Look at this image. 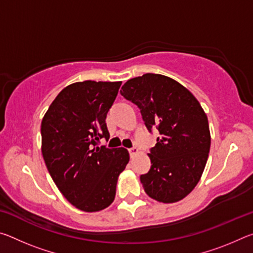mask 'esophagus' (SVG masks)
Segmentation results:
<instances>
[{
    "label": "esophagus",
    "instance_id": "esophagus-1",
    "mask_svg": "<svg viewBox=\"0 0 253 253\" xmlns=\"http://www.w3.org/2000/svg\"><path fill=\"white\" fill-rule=\"evenodd\" d=\"M128 152H129V155L130 156H134L135 154L138 153V148H137V147H131V148L128 149Z\"/></svg>",
    "mask_w": 253,
    "mask_h": 253
}]
</instances>
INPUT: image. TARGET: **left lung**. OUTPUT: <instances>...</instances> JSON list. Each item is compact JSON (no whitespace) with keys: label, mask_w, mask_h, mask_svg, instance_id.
I'll use <instances>...</instances> for the list:
<instances>
[{"label":"left lung","mask_w":253,"mask_h":253,"mask_svg":"<svg viewBox=\"0 0 253 253\" xmlns=\"http://www.w3.org/2000/svg\"><path fill=\"white\" fill-rule=\"evenodd\" d=\"M121 93L138 107L149 132L160 131L148 154L151 169L140 175L145 192L163 203L184 199L202 176L211 145L200 102L177 81L157 74L128 80Z\"/></svg>","instance_id":"1"}]
</instances>
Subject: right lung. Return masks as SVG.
<instances>
[{"instance_id": "add662e5", "label": "right lung", "mask_w": 253, "mask_h": 253, "mask_svg": "<svg viewBox=\"0 0 253 253\" xmlns=\"http://www.w3.org/2000/svg\"><path fill=\"white\" fill-rule=\"evenodd\" d=\"M122 81L85 80L68 85L55 97L41 123L42 155L62 195L84 212L113 203L127 149L98 146L109 138L107 113Z\"/></svg>"}]
</instances>
